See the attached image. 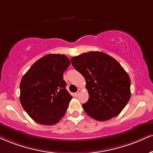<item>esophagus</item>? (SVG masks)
<instances>
[{"mask_svg":"<svg viewBox=\"0 0 153 153\" xmlns=\"http://www.w3.org/2000/svg\"><path fill=\"white\" fill-rule=\"evenodd\" d=\"M78 94H79V91H77L76 93H75L74 94H73V95H74L75 97H77L78 95Z\"/></svg>","mask_w":153,"mask_h":153,"instance_id":"esophagus-1","label":"esophagus"}]
</instances>
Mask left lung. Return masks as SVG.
Wrapping results in <instances>:
<instances>
[{
    "instance_id": "8db88e82",
    "label": "left lung",
    "mask_w": 153,
    "mask_h": 153,
    "mask_svg": "<svg viewBox=\"0 0 153 153\" xmlns=\"http://www.w3.org/2000/svg\"><path fill=\"white\" fill-rule=\"evenodd\" d=\"M71 63L86 80L89 99L82 108L92 118L105 121L118 115L130 98V79L115 59L98 51L73 57Z\"/></svg>"
}]
</instances>
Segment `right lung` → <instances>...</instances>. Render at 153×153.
Listing matches in <instances>:
<instances>
[{
    "label": "right lung",
    "mask_w": 153,
    "mask_h": 153,
    "mask_svg": "<svg viewBox=\"0 0 153 153\" xmlns=\"http://www.w3.org/2000/svg\"><path fill=\"white\" fill-rule=\"evenodd\" d=\"M70 64L64 55H46L22 78L20 101L25 111L38 123L53 126L66 113L73 97L65 89L63 73Z\"/></svg>",
    "instance_id": "obj_1"
}]
</instances>
